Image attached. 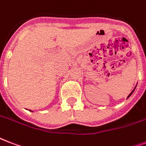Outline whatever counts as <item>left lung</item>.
Returning a JSON list of instances; mask_svg holds the SVG:
<instances>
[{"label": "left lung", "mask_w": 146, "mask_h": 146, "mask_svg": "<svg viewBox=\"0 0 146 146\" xmlns=\"http://www.w3.org/2000/svg\"><path fill=\"white\" fill-rule=\"evenodd\" d=\"M133 91H134V90H132V93H130V94H129V96H128V98H129V96H131V95H132V93H133Z\"/></svg>", "instance_id": "left-lung-1"}]
</instances>
